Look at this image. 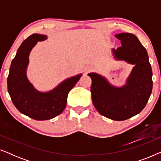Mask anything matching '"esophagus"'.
<instances>
[{
  "label": "esophagus",
  "instance_id": "esophagus-1",
  "mask_svg": "<svg viewBox=\"0 0 161 161\" xmlns=\"http://www.w3.org/2000/svg\"><path fill=\"white\" fill-rule=\"evenodd\" d=\"M92 69H93V67H88L86 68V72H90V71H92Z\"/></svg>",
  "mask_w": 161,
  "mask_h": 161
}]
</instances>
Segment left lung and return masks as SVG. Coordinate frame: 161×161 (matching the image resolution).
Returning <instances> with one entry per match:
<instances>
[{"mask_svg":"<svg viewBox=\"0 0 161 161\" xmlns=\"http://www.w3.org/2000/svg\"><path fill=\"white\" fill-rule=\"evenodd\" d=\"M122 46L113 49L117 60L134 64L126 85L111 86L100 75L89 73L92 78V103L101 115L115 121H123L139 114L148 102L153 89V72L146 49L135 35H115Z\"/></svg>","mask_w":161,"mask_h":161,"instance_id":"8db88e82","label":"left lung"}]
</instances>
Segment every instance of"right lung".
I'll list each match as a JSON object with an SVG mask.
<instances>
[{"mask_svg": "<svg viewBox=\"0 0 161 161\" xmlns=\"http://www.w3.org/2000/svg\"><path fill=\"white\" fill-rule=\"evenodd\" d=\"M47 39L45 35L34 34L25 39L11 64L7 78L8 94L13 104L24 115L35 120H47L62 113L70 90L82 75L72 77L49 92L37 91L26 77L28 56L37 42Z\"/></svg>", "mask_w": 161, "mask_h": 161, "instance_id": "obj_1", "label": "right lung"}]
</instances>
